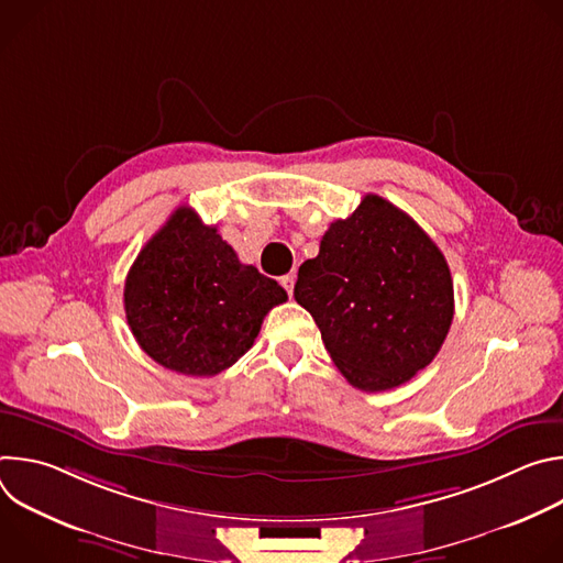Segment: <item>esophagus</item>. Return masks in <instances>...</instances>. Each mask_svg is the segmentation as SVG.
Instances as JSON below:
<instances>
[{
  "mask_svg": "<svg viewBox=\"0 0 563 563\" xmlns=\"http://www.w3.org/2000/svg\"><path fill=\"white\" fill-rule=\"evenodd\" d=\"M294 283H296V276H294V274H287V276L280 278V285L285 287V291H287L289 296L294 294Z\"/></svg>",
  "mask_w": 563,
  "mask_h": 563,
  "instance_id": "esophagus-1",
  "label": "esophagus"
}]
</instances>
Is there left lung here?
<instances>
[{"label":"left lung","instance_id":"obj_1","mask_svg":"<svg viewBox=\"0 0 563 563\" xmlns=\"http://www.w3.org/2000/svg\"><path fill=\"white\" fill-rule=\"evenodd\" d=\"M294 298L358 389L410 380L439 354L454 316L450 267L432 238L398 207L367 194L330 224L298 269Z\"/></svg>","mask_w":563,"mask_h":563}]
</instances>
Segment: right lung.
<instances>
[{
	"mask_svg": "<svg viewBox=\"0 0 563 563\" xmlns=\"http://www.w3.org/2000/svg\"><path fill=\"white\" fill-rule=\"evenodd\" d=\"M287 291L238 261L216 227L178 207L155 231L124 283L126 323L163 367L213 376L256 341L263 318Z\"/></svg>",
	"mask_w": 563,
	"mask_h": 563,
	"instance_id": "right-lung-1",
	"label": "right lung"
}]
</instances>
